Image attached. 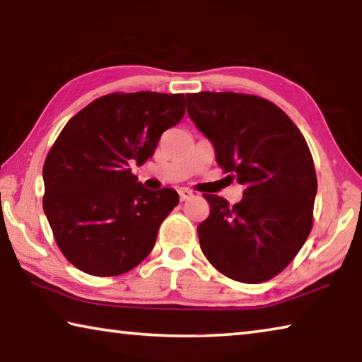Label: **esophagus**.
Masks as SVG:
<instances>
[{
  "instance_id": "obj_1",
  "label": "esophagus",
  "mask_w": 362,
  "mask_h": 362,
  "mask_svg": "<svg viewBox=\"0 0 362 362\" xmlns=\"http://www.w3.org/2000/svg\"><path fill=\"white\" fill-rule=\"evenodd\" d=\"M179 196H180V201H187V199L192 198L193 193H192V189L182 188V189H179Z\"/></svg>"
}]
</instances>
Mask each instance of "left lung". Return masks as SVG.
Segmentation results:
<instances>
[{"instance_id":"left-lung-1","label":"left lung","mask_w":362,"mask_h":362,"mask_svg":"<svg viewBox=\"0 0 362 362\" xmlns=\"http://www.w3.org/2000/svg\"><path fill=\"white\" fill-rule=\"evenodd\" d=\"M187 110L212 142L218 166L244 187L235 206L204 194L211 214L198 225L201 250L240 283L274 278L313 226L317 180L305 137L283 110L257 95L187 94Z\"/></svg>"}]
</instances>
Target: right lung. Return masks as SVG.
Here are the masks:
<instances>
[{"mask_svg":"<svg viewBox=\"0 0 362 362\" xmlns=\"http://www.w3.org/2000/svg\"><path fill=\"white\" fill-rule=\"evenodd\" d=\"M183 115V94L140 90L102 95L66 122L42 168V209L71 265L118 276L151 252L179 194L145 188L131 166L151 158Z\"/></svg>","mask_w":362,"mask_h":362,"instance_id":"1","label":"right lung"}]
</instances>
